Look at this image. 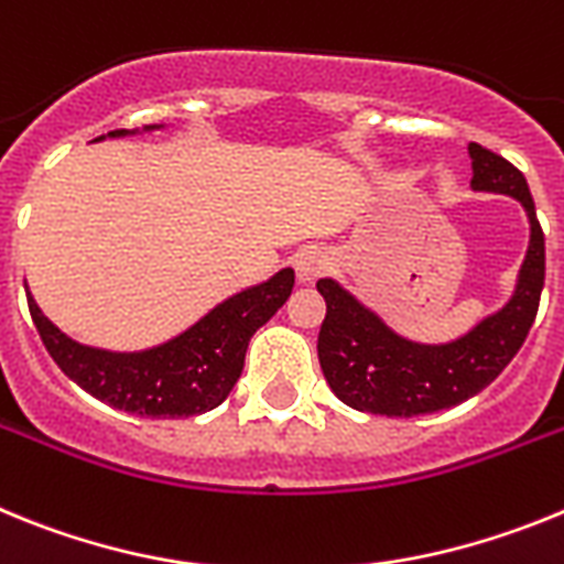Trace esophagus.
Here are the masks:
<instances>
[{
    "label": "esophagus",
    "instance_id": "obj_1",
    "mask_svg": "<svg viewBox=\"0 0 564 564\" xmlns=\"http://www.w3.org/2000/svg\"><path fill=\"white\" fill-rule=\"evenodd\" d=\"M332 269V258L323 249H301V252L295 254V275H297V283H303V286H310V283H315L317 278H323L326 272Z\"/></svg>",
    "mask_w": 564,
    "mask_h": 564
}]
</instances>
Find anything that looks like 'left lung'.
Instances as JSON below:
<instances>
[{
	"label": "left lung",
	"mask_w": 564,
	"mask_h": 564,
	"mask_svg": "<svg viewBox=\"0 0 564 564\" xmlns=\"http://www.w3.org/2000/svg\"><path fill=\"white\" fill-rule=\"evenodd\" d=\"M468 155L471 189L511 195L531 224V241L511 297L454 340L420 343L391 329L335 278H321L317 292L326 301V317L317 335V357L329 389L351 409L417 417L465 403L497 380L533 326L545 286V235L528 181L511 161L482 144L471 141Z\"/></svg>",
	"instance_id": "1"
}]
</instances>
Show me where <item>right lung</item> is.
<instances>
[{
    "instance_id": "right-lung-1",
    "label": "right lung",
    "mask_w": 564,
    "mask_h": 564,
    "mask_svg": "<svg viewBox=\"0 0 564 564\" xmlns=\"http://www.w3.org/2000/svg\"><path fill=\"white\" fill-rule=\"evenodd\" d=\"M112 130L93 141L153 133ZM295 286V272L281 269L267 281L241 289L170 340L141 351H110L85 346L47 321L28 289V306L39 337L56 366L101 403L141 417H193L213 411L229 398L243 371L249 337L281 310Z\"/></svg>"
}]
</instances>
